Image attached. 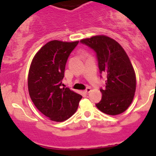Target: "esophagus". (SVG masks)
<instances>
[{"mask_svg":"<svg viewBox=\"0 0 156 156\" xmlns=\"http://www.w3.org/2000/svg\"><path fill=\"white\" fill-rule=\"evenodd\" d=\"M91 91V88H90V87H87L86 89H85V90H84V92L85 93V94H88L89 92H90Z\"/></svg>","mask_w":156,"mask_h":156,"instance_id":"34e87169","label":"esophagus"}]
</instances>
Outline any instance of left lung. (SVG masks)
Instances as JSON below:
<instances>
[{
    "instance_id": "1",
    "label": "left lung",
    "mask_w": 156,
    "mask_h": 156,
    "mask_svg": "<svg viewBox=\"0 0 156 156\" xmlns=\"http://www.w3.org/2000/svg\"><path fill=\"white\" fill-rule=\"evenodd\" d=\"M80 42L96 52L99 72L107 77L105 88L100 89L101 99L96 106L112 116L125 112L132 103L136 87V73L125 51L116 40L105 35Z\"/></svg>"
}]
</instances>
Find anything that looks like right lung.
I'll use <instances>...</instances> for the list:
<instances>
[{
  "label": "right lung",
  "mask_w": 156,
  "mask_h": 156,
  "mask_svg": "<svg viewBox=\"0 0 156 156\" xmlns=\"http://www.w3.org/2000/svg\"><path fill=\"white\" fill-rule=\"evenodd\" d=\"M79 41L51 40L33 58L28 76L31 101L39 111L54 122H63L74 114L81 95L61 87L66 64Z\"/></svg>",
  "instance_id": "obj_1"
}]
</instances>
